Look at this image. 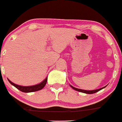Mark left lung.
I'll use <instances>...</instances> for the list:
<instances>
[{"label":"left lung","mask_w":122,"mask_h":122,"mask_svg":"<svg viewBox=\"0 0 122 122\" xmlns=\"http://www.w3.org/2000/svg\"><path fill=\"white\" fill-rule=\"evenodd\" d=\"M70 87H71L72 89H73L74 90H77V91L80 92L84 93H86V94H93V93H95L99 91V90H102V89H103V88H105V87H106V86H105V87H102V88H100V89H96V90H82V89L76 88V87H74L73 86H71V85H70Z\"/></svg>","instance_id":"8db88e82"}]
</instances>
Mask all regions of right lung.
I'll use <instances>...</instances> for the list:
<instances>
[{
	"label": "right lung",
	"mask_w": 122,
	"mask_h": 122,
	"mask_svg": "<svg viewBox=\"0 0 122 122\" xmlns=\"http://www.w3.org/2000/svg\"><path fill=\"white\" fill-rule=\"evenodd\" d=\"M47 77H46L45 80H43L41 83H40L39 84H37V85H33V86H20V85H17L16 84H15L14 83L12 82L10 80L8 79V81H9L11 85H12L13 86H14L15 87H16L17 89H19V90H20L21 92H23L25 93H29V92H36L38 91V90H41L45 87V86L46 85V82H47Z\"/></svg>",
	"instance_id": "obj_1"
}]
</instances>
